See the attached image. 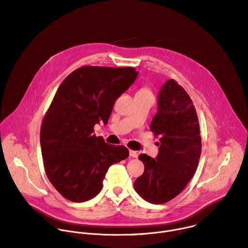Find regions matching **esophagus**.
<instances>
[{
    "label": "esophagus",
    "instance_id": "esophagus-1",
    "mask_svg": "<svg viewBox=\"0 0 248 248\" xmlns=\"http://www.w3.org/2000/svg\"><path fill=\"white\" fill-rule=\"evenodd\" d=\"M129 155L132 158H137L138 157V153L136 151H133V150H129Z\"/></svg>",
    "mask_w": 248,
    "mask_h": 248
}]
</instances>
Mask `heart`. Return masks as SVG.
Listing matches in <instances>:
<instances>
[{
    "mask_svg": "<svg viewBox=\"0 0 248 248\" xmlns=\"http://www.w3.org/2000/svg\"><path fill=\"white\" fill-rule=\"evenodd\" d=\"M138 92H143V93H150L147 89H141V90H139Z\"/></svg>",
    "mask_w": 248,
    "mask_h": 248,
    "instance_id": "heart-1",
    "label": "heart"
}]
</instances>
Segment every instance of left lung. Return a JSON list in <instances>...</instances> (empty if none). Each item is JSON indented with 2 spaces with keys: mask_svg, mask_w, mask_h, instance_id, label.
Instances as JSON below:
<instances>
[{
  "mask_svg": "<svg viewBox=\"0 0 248 248\" xmlns=\"http://www.w3.org/2000/svg\"><path fill=\"white\" fill-rule=\"evenodd\" d=\"M157 98L150 129L161 137L159 153L155 159L139 155L144 172L133 186L147 202L163 204L179 195L192 179L200 159L201 137L195 108L181 85L168 80Z\"/></svg>",
  "mask_w": 248,
  "mask_h": 248,
  "instance_id": "obj_1",
  "label": "left lung"
}]
</instances>
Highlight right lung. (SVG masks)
I'll return each mask as SVG.
<instances>
[{"label": "right lung", "mask_w": 248, "mask_h": 248, "mask_svg": "<svg viewBox=\"0 0 248 248\" xmlns=\"http://www.w3.org/2000/svg\"><path fill=\"white\" fill-rule=\"evenodd\" d=\"M138 74L133 67L82 66L58 88L42 123L40 144L48 179L67 200L95 197L109 167L128 157L127 148L106 143L93 127L108 124L116 100Z\"/></svg>", "instance_id": "1"}]
</instances>
